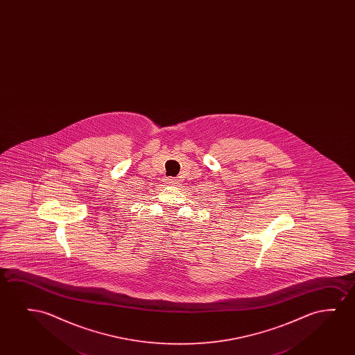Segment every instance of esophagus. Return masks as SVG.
Here are the masks:
<instances>
[{
    "label": "esophagus",
    "instance_id": "obj_1",
    "mask_svg": "<svg viewBox=\"0 0 355 355\" xmlns=\"http://www.w3.org/2000/svg\"><path fill=\"white\" fill-rule=\"evenodd\" d=\"M166 185H175L177 184V180L175 178H172V177H166L165 180Z\"/></svg>",
    "mask_w": 355,
    "mask_h": 355
}]
</instances>
